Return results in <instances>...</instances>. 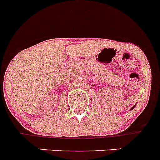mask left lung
I'll return each instance as SVG.
<instances>
[{
    "mask_svg": "<svg viewBox=\"0 0 160 160\" xmlns=\"http://www.w3.org/2000/svg\"><path fill=\"white\" fill-rule=\"evenodd\" d=\"M136 104H135V105H134V106H133V107H132V108H131V109H130V110H132V109H133V108H135V107H136Z\"/></svg>",
    "mask_w": 160,
    "mask_h": 160,
    "instance_id": "1",
    "label": "left lung"
}]
</instances>
